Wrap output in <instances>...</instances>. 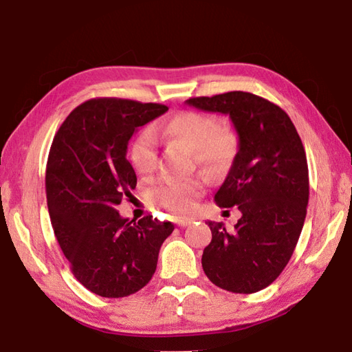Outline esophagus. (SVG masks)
Masks as SVG:
<instances>
[{
    "mask_svg": "<svg viewBox=\"0 0 352 352\" xmlns=\"http://www.w3.org/2000/svg\"><path fill=\"white\" fill-rule=\"evenodd\" d=\"M175 223L178 225V226H188V225H190L192 223V219H175Z\"/></svg>",
    "mask_w": 352,
    "mask_h": 352,
    "instance_id": "obj_1",
    "label": "esophagus"
}]
</instances>
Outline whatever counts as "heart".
<instances>
[{"label":"heart","mask_w":352,"mask_h":352,"mask_svg":"<svg viewBox=\"0 0 352 352\" xmlns=\"http://www.w3.org/2000/svg\"><path fill=\"white\" fill-rule=\"evenodd\" d=\"M166 138L178 142L200 166L210 170L228 168L237 152V135L233 129L219 126L216 119L199 111H183L163 126ZM130 162L138 172H151L157 164V141L151 129L142 130L130 147ZM204 192V183L197 178L160 180L147 190L151 204L163 206L178 216L192 212L195 201Z\"/></svg>","instance_id":"1"}]
</instances>
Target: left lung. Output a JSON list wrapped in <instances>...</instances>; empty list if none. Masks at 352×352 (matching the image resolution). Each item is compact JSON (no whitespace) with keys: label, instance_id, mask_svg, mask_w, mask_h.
Wrapping results in <instances>:
<instances>
[{"label":"left lung","instance_id":"1","mask_svg":"<svg viewBox=\"0 0 352 352\" xmlns=\"http://www.w3.org/2000/svg\"><path fill=\"white\" fill-rule=\"evenodd\" d=\"M204 111L230 115L239 136L237 153L214 195L220 208L242 212L228 231L208 222L212 239L201 267L217 287L254 294L281 275L300 239L309 201L305 146L281 107L245 91L190 98Z\"/></svg>","mask_w":352,"mask_h":352}]
</instances>
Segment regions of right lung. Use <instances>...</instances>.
Here are the masks:
<instances>
[{
	"instance_id": "1",
	"label": "right lung",
	"mask_w": 352,
	"mask_h": 352,
	"mask_svg": "<svg viewBox=\"0 0 352 352\" xmlns=\"http://www.w3.org/2000/svg\"><path fill=\"white\" fill-rule=\"evenodd\" d=\"M166 111L162 104L90 99L69 113L52 141L45 180L52 228L77 281L99 296L144 287L174 231L170 222L152 216L135 222L115 210L136 186L129 140Z\"/></svg>"
}]
</instances>
